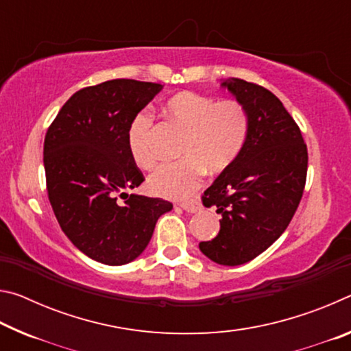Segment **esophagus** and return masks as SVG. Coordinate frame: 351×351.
<instances>
[{"instance_id": "esophagus-1", "label": "esophagus", "mask_w": 351, "mask_h": 351, "mask_svg": "<svg viewBox=\"0 0 351 351\" xmlns=\"http://www.w3.org/2000/svg\"><path fill=\"white\" fill-rule=\"evenodd\" d=\"M182 210H186L187 213H197L201 210V204L197 199H190V201H184V203L180 204Z\"/></svg>"}]
</instances>
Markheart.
<instances>
[{
	"label": "heart",
	"instance_id": "obj_1",
	"mask_svg": "<svg viewBox=\"0 0 351 351\" xmlns=\"http://www.w3.org/2000/svg\"><path fill=\"white\" fill-rule=\"evenodd\" d=\"M162 110L184 132L180 145L182 159L154 170L148 178V189L158 197L178 199L198 187L204 170L212 175L219 173L239 158L247 136L249 117L245 106L237 100L215 102V99L193 91L175 94ZM150 132L152 116L147 112L136 114L128 125V150L142 169H152L156 162Z\"/></svg>",
	"mask_w": 351,
	"mask_h": 351
}]
</instances>
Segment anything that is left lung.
I'll return each mask as SVG.
<instances>
[{"instance_id":"obj_1","label":"left lung","mask_w":351,"mask_h":351,"mask_svg":"<svg viewBox=\"0 0 351 351\" xmlns=\"http://www.w3.org/2000/svg\"><path fill=\"white\" fill-rule=\"evenodd\" d=\"M246 108L247 136L239 158L203 195L217 206L219 232L199 251L224 266L247 263L266 251L293 218L304 193L308 152L283 104L263 86L241 79L221 80Z\"/></svg>"}]
</instances>
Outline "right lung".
Returning a JSON list of instances; mask_svg holds the SVG:
<instances>
[{
	"label": "right lung",
	"instance_id": "add662e5",
	"mask_svg": "<svg viewBox=\"0 0 351 351\" xmlns=\"http://www.w3.org/2000/svg\"><path fill=\"white\" fill-rule=\"evenodd\" d=\"M161 90L159 83L130 79L83 88L46 133L43 162L52 210L69 241L99 263L121 266L138 258L158 218L173 209L161 198L127 193L144 181L128 150V125Z\"/></svg>",
	"mask_w": 351,
	"mask_h": 351
}]
</instances>
